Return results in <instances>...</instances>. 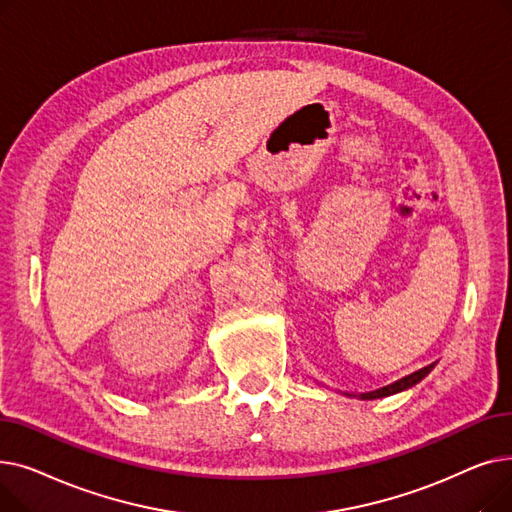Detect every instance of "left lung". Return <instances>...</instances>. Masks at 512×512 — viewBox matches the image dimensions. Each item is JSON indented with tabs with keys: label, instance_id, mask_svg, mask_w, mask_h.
Returning a JSON list of instances; mask_svg holds the SVG:
<instances>
[{
	"label": "left lung",
	"instance_id": "left-lung-1",
	"mask_svg": "<svg viewBox=\"0 0 512 512\" xmlns=\"http://www.w3.org/2000/svg\"><path fill=\"white\" fill-rule=\"evenodd\" d=\"M434 369V365H427V367H423V369H419V371H415V373H411V375H407V378H402V380H398V382H394V384H390V386H384V388H380V390H373V392H365V394H359V398H363V400H373V398H384V396H390V394H396V392H402V390H407V388H411V386H415L417 382H421L425 375Z\"/></svg>",
	"mask_w": 512,
	"mask_h": 512
}]
</instances>
